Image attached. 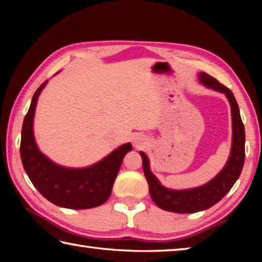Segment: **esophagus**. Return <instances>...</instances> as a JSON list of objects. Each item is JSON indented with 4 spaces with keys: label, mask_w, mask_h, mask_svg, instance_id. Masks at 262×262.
I'll return each mask as SVG.
<instances>
[{
    "label": "esophagus",
    "mask_w": 262,
    "mask_h": 262,
    "mask_svg": "<svg viewBox=\"0 0 262 262\" xmlns=\"http://www.w3.org/2000/svg\"><path fill=\"white\" fill-rule=\"evenodd\" d=\"M133 144L135 145V148L140 149L147 144V139L142 135H135L134 137H133Z\"/></svg>",
    "instance_id": "obj_1"
}]
</instances>
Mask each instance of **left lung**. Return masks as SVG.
<instances>
[{
  "instance_id": "8db88e82",
  "label": "left lung",
  "mask_w": 262,
  "mask_h": 262,
  "mask_svg": "<svg viewBox=\"0 0 262 262\" xmlns=\"http://www.w3.org/2000/svg\"><path fill=\"white\" fill-rule=\"evenodd\" d=\"M199 82L211 90L224 94L231 106L232 142L228 162L215 178L199 187L188 189H171L163 186L150 170L147 155L140 151L143 172L149 185L152 201L166 211L178 214H193L206 210L221 201L231 189L242 173L245 161V128H244L237 100L231 90L206 73H199Z\"/></svg>"
}]
</instances>
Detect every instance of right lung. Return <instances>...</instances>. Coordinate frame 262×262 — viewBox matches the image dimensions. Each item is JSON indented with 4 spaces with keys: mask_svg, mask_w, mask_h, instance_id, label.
<instances>
[{
    "mask_svg": "<svg viewBox=\"0 0 262 262\" xmlns=\"http://www.w3.org/2000/svg\"><path fill=\"white\" fill-rule=\"evenodd\" d=\"M48 81L34 92L21 127L20 158L26 174L43 198L68 209H89L107 201L123 157L133 149L125 143L99 162L86 167H66L39 150L33 134V119L39 95Z\"/></svg>",
    "mask_w": 262,
    "mask_h": 262,
    "instance_id": "right-lung-1",
    "label": "right lung"
}]
</instances>
